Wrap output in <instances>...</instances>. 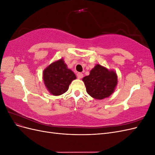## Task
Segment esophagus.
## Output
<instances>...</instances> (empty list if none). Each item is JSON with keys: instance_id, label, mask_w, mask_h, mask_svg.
<instances>
[{"instance_id": "34e87169", "label": "esophagus", "mask_w": 155, "mask_h": 155, "mask_svg": "<svg viewBox=\"0 0 155 155\" xmlns=\"http://www.w3.org/2000/svg\"><path fill=\"white\" fill-rule=\"evenodd\" d=\"M77 76H78V79H81L83 77V74L82 73L79 72L77 74Z\"/></svg>"}]
</instances>
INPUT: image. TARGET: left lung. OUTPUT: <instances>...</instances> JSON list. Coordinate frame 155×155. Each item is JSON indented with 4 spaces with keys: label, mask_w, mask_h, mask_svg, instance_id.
I'll return each mask as SVG.
<instances>
[{
    "label": "left lung",
    "mask_w": 155,
    "mask_h": 155,
    "mask_svg": "<svg viewBox=\"0 0 155 155\" xmlns=\"http://www.w3.org/2000/svg\"><path fill=\"white\" fill-rule=\"evenodd\" d=\"M87 93L96 100L109 97L114 92L118 83V77L114 70H109L96 64L90 74L83 78Z\"/></svg>",
    "instance_id": "obj_1"
}]
</instances>
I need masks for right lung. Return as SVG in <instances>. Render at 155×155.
I'll use <instances>...</instances> for the list:
<instances>
[{
    "label": "right lung",
    "instance_id": "1",
    "mask_svg": "<svg viewBox=\"0 0 155 155\" xmlns=\"http://www.w3.org/2000/svg\"><path fill=\"white\" fill-rule=\"evenodd\" d=\"M76 79V75L67 68L63 59L51 63L43 71L45 87L54 96H59L66 92L70 84Z\"/></svg>",
    "mask_w": 155,
    "mask_h": 155
}]
</instances>
